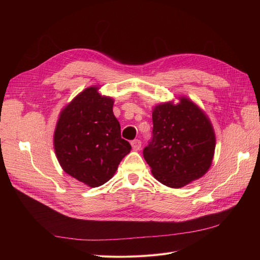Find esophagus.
<instances>
[{
	"label": "esophagus",
	"instance_id": "obj_1",
	"mask_svg": "<svg viewBox=\"0 0 260 260\" xmlns=\"http://www.w3.org/2000/svg\"><path fill=\"white\" fill-rule=\"evenodd\" d=\"M141 145H142V142H141L140 140H133L131 142V146L133 149H135V151H139V149L141 148Z\"/></svg>",
	"mask_w": 260,
	"mask_h": 260
}]
</instances>
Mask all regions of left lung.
I'll use <instances>...</instances> for the list:
<instances>
[{"label":"left lung","instance_id":"left-lung-1","mask_svg":"<svg viewBox=\"0 0 260 260\" xmlns=\"http://www.w3.org/2000/svg\"><path fill=\"white\" fill-rule=\"evenodd\" d=\"M153 140L143 156L154 178L180 188L202 178L214 159L216 135L206 113L186 96L153 108Z\"/></svg>","mask_w":260,"mask_h":260}]
</instances>
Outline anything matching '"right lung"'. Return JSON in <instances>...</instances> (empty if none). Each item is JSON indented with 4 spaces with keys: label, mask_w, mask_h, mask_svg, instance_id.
Returning <instances> with one entry per match:
<instances>
[{
    "label": "right lung",
    "mask_w": 260,
    "mask_h": 260,
    "mask_svg": "<svg viewBox=\"0 0 260 260\" xmlns=\"http://www.w3.org/2000/svg\"><path fill=\"white\" fill-rule=\"evenodd\" d=\"M91 85L61 109L54 131L57 160L67 175L90 187L112 179L131 145L120 136L114 99Z\"/></svg>",
    "instance_id": "obj_1"
}]
</instances>
